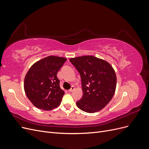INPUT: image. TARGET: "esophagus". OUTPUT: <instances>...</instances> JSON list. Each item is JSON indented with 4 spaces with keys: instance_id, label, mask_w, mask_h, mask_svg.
<instances>
[{
    "instance_id": "1",
    "label": "esophagus",
    "mask_w": 149,
    "mask_h": 149,
    "mask_svg": "<svg viewBox=\"0 0 149 149\" xmlns=\"http://www.w3.org/2000/svg\"><path fill=\"white\" fill-rule=\"evenodd\" d=\"M74 90V86H71V88L68 90V91L69 92H73Z\"/></svg>"
}]
</instances>
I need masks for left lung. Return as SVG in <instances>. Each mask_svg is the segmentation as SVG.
<instances>
[{"label":"left lung","instance_id":"left-lung-1","mask_svg":"<svg viewBox=\"0 0 149 149\" xmlns=\"http://www.w3.org/2000/svg\"><path fill=\"white\" fill-rule=\"evenodd\" d=\"M81 79L83 96L76 102L81 110L94 113L103 109L113 97L116 88L114 69L107 61L93 56L70 59Z\"/></svg>","mask_w":149,"mask_h":149}]
</instances>
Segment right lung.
<instances>
[{
	"label": "right lung",
	"mask_w": 149,
	"mask_h": 149,
	"mask_svg": "<svg viewBox=\"0 0 149 149\" xmlns=\"http://www.w3.org/2000/svg\"><path fill=\"white\" fill-rule=\"evenodd\" d=\"M66 61L50 56L35 63L26 73L24 89L33 104L42 110H51L60 104L65 92L60 87L57 73Z\"/></svg>",
	"instance_id": "add662e5"
}]
</instances>
